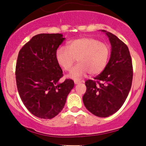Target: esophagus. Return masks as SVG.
Here are the masks:
<instances>
[{
	"mask_svg": "<svg viewBox=\"0 0 146 146\" xmlns=\"http://www.w3.org/2000/svg\"><path fill=\"white\" fill-rule=\"evenodd\" d=\"M81 82H82L80 81V80H74L75 84H80V83H81Z\"/></svg>",
	"mask_w": 146,
	"mask_h": 146,
	"instance_id": "1",
	"label": "esophagus"
}]
</instances>
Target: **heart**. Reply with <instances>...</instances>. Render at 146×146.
Wrapping results in <instances>:
<instances>
[{
    "label": "heart",
    "instance_id": "obj_1",
    "mask_svg": "<svg viewBox=\"0 0 146 146\" xmlns=\"http://www.w3.org/2000/svg\"><path fill=\"white\" fill-rule=\"evenodd\" d=\"M110 56V48L105 43L90 37L70 41L66 46L57 49V62L64 71L71 70L75 60L78 62L68 77L79 79L86 73L96 75L104 70Z\"/></svg>",
    "mask_w": 146,
    "mask_h": 146
}]
</instances>
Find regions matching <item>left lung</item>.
I'll return each instance as SVG.
<instances>
[{
  "instance_id": "8db88e82",
  "label": "left lung",
  "mask_w": 146,
  "mask_h": 146,
  "mask_svg": "<svg viewBox=\"0 0 146 146\" xmlns=\"http://www.w3.org/2000/svg\"><path fill=\"white\" fill-rule=\"evenodd\" d=\"M104 32L111 44L110 60L95 80L85 82L86 91L83 102L95 116L107 117L115 113L123 104L132 86V64L128 46L113 33Z\"/></svg>"
}]
</instances>
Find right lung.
<instances>
[{"instance_id":"add662e5","label":"right lung","mask_w":146,"mask_h":146,"mask_svg":"<svg viewBox=\"0 0 146 146\" xmlns=\"http://www.w3.org/2000/svg\"><path fill=\"white\" fill-rule=\"evenodd\" d=\"M64 40L61 33H40L33 36L18 53L16 66L18 93L25 107L39 118L58 115L74 86V82L69 79L59 82L63 74L56 53Z\"/></svg>"}]
</instances>
